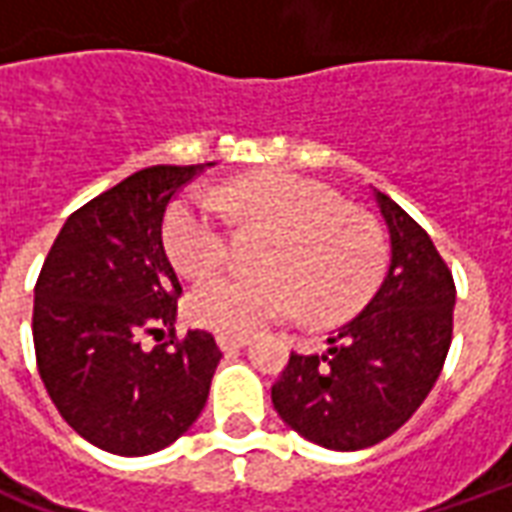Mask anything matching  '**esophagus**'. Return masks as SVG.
I'll return each mask as SVG.
<instances>
[{
	"label": "esophagus",
	"instance_id": "obj_1",
	"mask_svg": "<svg viewBox=\"0 0 512 512\" xmlns=\"http://www.w3.org/2000/svg\"><path fill=\"white\" fill-rule=\"evenodd\" d=\"M216 340H219V348H222V351H238L241 345H246V334L219 332L216 334Z\"/></svg>",
	"mask_w": 512,
	"mask_h": 512
}]
</instances>
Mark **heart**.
<instances>
[{
	"instance_id": "heart-1",
	"label": "heart",
	"mask_w": 512,
	"mask_h": 512,
	"mask_svg": "<svg viewBox=\"0 0 512 512\" xmlns=\"http://www.w3.org/2000/svg\"><path fill=\"white\" fill-rule=\"evenodd\" d=\"M219 202L241 222L274 227V235L263 249L268 271H233L194 288L189 312L202 326L244 334L304 304L312 321L337 323L362 310L381 285L386 246L378 227L321 183L271 169L230 180ZM164 244L186 277H208L224 266L230 233L211 194L191 191L172 202Z\"/></svg>"
}]
</instances>
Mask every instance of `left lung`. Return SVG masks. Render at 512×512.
<instances>
[{
  "label": "left lung",
  "mask_w": 512,
  "mask_h": 512,
  "mask_svg": "<svg viewBox=\"0 0 512 512\" xmlns=\"http://www.w3.org/2000/svg\"><path fill=\"white\" fill-rule=\"evenodd\" d=\"M389 230V271L373 301L329 337L326 354H290L271 386L277 414L326 450L392 436L436 384L452 343L455 282L430 235L376 191Z\"/></svg>",
  "instance_id": "left-lung-1"
}]
</instances>
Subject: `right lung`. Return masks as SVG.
<instances>
[{"label":"right lung","mask_w":512,"mask_h":512,"mask_svg":"<svg viewBox=\"0 0 512 512\" xmlns=\"http://www.w3.org/2000/svg\"><path fill=\"white\" fill-rule=\"evenodd\" d=\"M205 167L156 164L98 194L62 224L35 282L40 381L82 439L115 455L183 436L222 359L211 332L175 334L183 288L161 235L172 197Z\"/></svg>","instance_id":"obj_1"}]
</instances>
